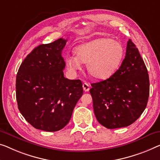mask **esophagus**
Returning <instances> with one entry per match:
<instances>
[{
  "label": "esophagus",
  "mask_w": 160,
  "mask_h": 160,
  "mask_svg": "<svg viewBox=\"0 0 160 160\" xmlns=\"http://www.w3.org/2000/svg\"><path fill=\"white\" fill-rule=\"evenodd\" d=\"M82 88H83V90H84L85 92H88V91H89V90H90V85L88 84V82H84L82 84Z\"/></svg>",
  "instance_id": "34e87169"
}]
</instances>
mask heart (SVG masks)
Here are the masks:
<instances>
[{
  "instance_id": "obj_1",
  "label": "heart",
  "mask_w": 160,
  "mask_h": 160,
  "mask_svg": "<svg viewBox=\"0 0 160 160\" xmlns=\"http://www.w3.org/2000/svg\"><path fill=\"white\" fill-rule=\"evenodd\" d=\"M76 57L68 56L65 62L68 69L76 71L81 62L87 63L88 72L97 80H106L118 70L124 57V48L120 42L111 38H97L76 47Z\"/></svg>"
}]
</instances>
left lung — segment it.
<instances>
[{
	"mask_svg": "<svg viewBox=\"0 0 160 160\" xmlns=\"http://www.w3.org/2000/svg\"><path fill=\"white\" fill-rule=\"evenodd\" d=\"M91 86L95 117L106 128L126 127L140 117L148 102L149 80L144 60L132 40L127 42L118 70L108 79Z\"/></svg>",
	"mask_w": 160,
	"mask_h": 160,
	"instance_id": "1",
	"label": "left lung"
}]
</instances>
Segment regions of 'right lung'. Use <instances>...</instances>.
Instances as JSON below:
<instances>
[{
    "label": "right lung",
    "instance_id": "right-lung-1",
    "mask_svg": "<svg viewBox=\"0 0 160 160\" xmlns=\"http://www.w3.org/2000/svg\"><path fill=\"white\" fill-rule=\"evenodd\" d=\"M62 38L41 44L21 63L16 81L19 111L35 128L57 132L68 124L83 93L80 80L64 77Z\"/></svg>",
    "mask_w": 160,
    "mask_h": 160
}]
</instances>
